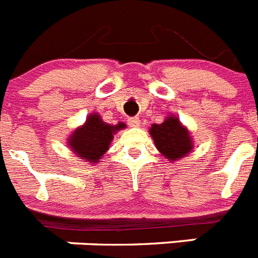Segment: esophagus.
<instances>
[{"label": "esophagus", "mask_w": 258, "mask_h": 258, "mask_svg": "<svg viewBox=\"0 0 258 258\" xmlns=\"http://www.w3.org/2000/svg\"><path fill=\"white\" fill-rule=\"evenodd\" d=\"M127 124L131 125V126H133V127H137V126H140L141 120L138 117H131L129 120H127Z\"/></svg>", "instance_id": "esophagus-1"}]
</instances>
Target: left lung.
<instances>
[{
  "mask_svg": "<svg viewBox=\"0 0 258 258\" xmlns=\"http://www.w3.org/2000/svg\"><path fill=\"white\" fill-rule=\"evenodd\" d=\"M149 132L157 151L170 163L181 160L194 150L190 131L177 116H166L161 124H152Z\"/></svg>",
  "mask_w": 258,
  "mask_h": 258,
  "instance_id": "left-lung-1",
  "label": "left lung"
}]
</instances>
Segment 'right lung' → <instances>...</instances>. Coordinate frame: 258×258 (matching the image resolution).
I'll use <instances>...</instances> for the list:
<instances>
[{
	"instance_id": "right-lung-1",
	"label": "right lung",
	"mask_w": 258,
	"mask_h": 258,
	"mask_svg": "<svg viewBox=\"0 0 258 258\" xmlns=\"http://www.w3.org/2000/svg\"><path fill=\"white\" fill-rule=\"evenodd\" d=\"M124 127H126L124 122L107 124L97 112H93L88 116L84 125L71 133L67 138V145L83 161L97 164L108 151L113 134Z\"/></svg>"
}]
</instances>
